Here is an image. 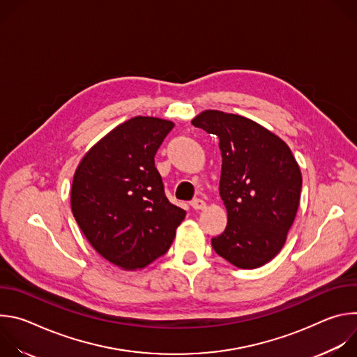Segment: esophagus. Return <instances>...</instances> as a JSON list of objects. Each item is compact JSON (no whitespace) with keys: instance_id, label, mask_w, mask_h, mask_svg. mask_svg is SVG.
<instances>
[{"instance_id":"34e87169","label":"esophagus","mask_w":357,"mask_h":357,"mask_svg":"<svg viewBox=\"0 0 357 357\" xmlns=\"http://www.w3.org/2000/svg\"><path fill=\"white\" fill-rule=\"evenodd\" d=\"M190 206H192L195 211H202V209L206 208V202L202 200V199H193V200L190 202Z\"/></svg>"}]
</instances>
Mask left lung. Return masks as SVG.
<instances>
[{
    "label": "left lung",
    "instance_id": "8db88e82",
    "mask_svg": "<svg viewBox=\"0 0 357 357\" xmlns=\"http://www.w3.org/2000/svg\"><path fill=\"white\" fill-rule=\"evenodd\" d=\"M192 124L219 137V192L227 211L225 231L212 238L220 257L238 268H257L285 244L299 206L302 176L289 146L250 119L218 110Z\"/></svg>",
    "mask_w": 357,
    "mask_h": 357
}]
</instances>
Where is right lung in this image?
Returning <instances> with one entry per match:
<instances>
[{"label":"right lung","instance_id":"add662e5","mask_svg":"<svg viewBox=\"0 0 357 357\" xmlns=\"http://www.w3.org/2000/svg\"><path fill=\"white\" fill-rule=\"evenodd\" d=\"M174 123L137 116L93 145L72 183L73 216L93 248L124 270L164 256L186 212L167 199L154 157Z\"/></svg>","mask_w":357,"mask_h":357}]
</instances>
